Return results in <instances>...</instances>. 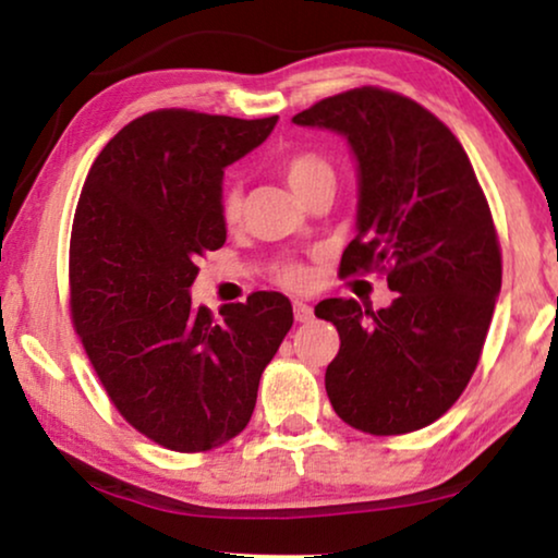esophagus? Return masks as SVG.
I'll use <instances>...</instances> for the list:
<instances>
[{
    "instance_id": "34e87169",
    "label": "esophagus",
    "mask_w": 558,
    "mask_h": 558,
    "mask_svg": "<svg viewBox=\"0 0 558 558\" xmlns=\"http://www.w3.org/2000/svg\"><path fill=\"white\" fill-rule=\"evenodd\" d=\"M294 319L296 323H310L312 319V307L304 302H294Z\"/></svg>"
}]
</instances>
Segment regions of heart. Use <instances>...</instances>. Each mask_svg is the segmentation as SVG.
<instances>
[{
    "label": "heart",
    "instance_id": "b5f03b06",
    "mask_svg": "<svg viewBox=\"0 0 558 558\" xmlns=\"http://www.w3.org/2000/svg\"><path fill=\"white\" fill-rule=\"evenodd\" d=\"M281 172H284L289 187H292L296 195H300L302 190L310 185V182H315L317 178H325V174H332L330 165H327L323 157L310 155V151H300V155L287 157L284 162H281ZM241 210H243L241 187L228 185L223 190V195H220V216H223L228 226H233L241 220ZM279 279H281V284H287L292 289H304L312 284V269L304 264H287V266H281Z\"/></svg>",
    "mask_w": 558,
    "mask_h": 558
}]
</instances>
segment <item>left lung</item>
<instances>
[{
    "instance_id": "left-lung-1",
    "label": "left lung",
    "mask_w": 558,
    "mask_h": 558,
    "mask_svg": "<svg viewBox=\"0 0 558 558\" xmlns=\"http://www.w3.org/2000/svg\"><path fill=\"white\" fill-rule=\"evenodd\" d=\"M330 129L357 170L355 239L340 274L388 269L396 300L373 312L323 300L338 327L325 388L342 422L368 434H407L437 422L468 386L500 294V246L462 144L407 96L353 88L296 113Z\"/></svg>"
}]
</instances>
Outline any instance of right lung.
<instances>
[{
  "label": "right lung",
  "mask_w": 558,
  "mask_h": 558,
  "mask_svg": "<svg viewBox=\"0 0 558 558\" xmlns=\"http://www.w3.org/2000/svg\"><path fill=\"white\" fill-rule=\"evenodd\" d=\"M279 117L185 109L144 113L101 149L71 235V312L113 407L174 452H205L246 429L262 373L294 323L292 302L256 292L195 307V262L226 243L223 172Z\"/></svg>",
  "instance_id": "add662e5"
}]
</instances>
